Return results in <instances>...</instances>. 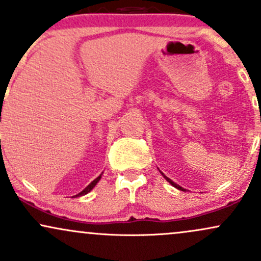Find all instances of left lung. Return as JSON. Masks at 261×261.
I'll use <instances>...</instances> for the list:
<instances>
[{"instance_id": "obj_1", "label": "left lung", "mask_w": 261, "mask_h": 261, "mask_svg": "<svg viewBox=\"0 0 261 261\" xmlns=\"http://www.w3.org/2000/svg\"><path fill=\"white\" fill-rule=\"evenodd\" d=\"M161 173H162V172H161ZM162 175H163V176H164V178H166V180H167V181H169V184H172V185H173V187H174V188H176V189H179V190H182V191H187V190H185V189H184V188H181V187H180V185L175 184V182H174V181H173V180H172V179H169V178H168V176H166V175H164V174H163V173H162Z\"/></svg>"}]
</instances>
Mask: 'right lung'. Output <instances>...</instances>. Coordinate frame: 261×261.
I'll use <instances>...</instances> for the list:
<instances>
[{"label": "right lung", "mask_w": 261, "mask_h": 261, "mask_svg": "<svg viewBox=\"0 0 261 261\" xmlns=\"http://www.w3.org/2000/svg\"><path fill=\"white\" fill-rule=\"evenodd\" d=\"M100 178H101V174L99 175V176H98V178H95L94 179V180H93L92 182H91V184H89L88 185V187H87V188H85V189H83V190L82 191H81V193L80 194H77V195H74V196H83V195H86V194H88L89 193V191H91L92 190V189L93 188H94L95 187V185H97V182L98 181H99L100 180ZM73 196V197H74Z\"/></svg>", "instance_id": "add662e5"}]
</instances>
